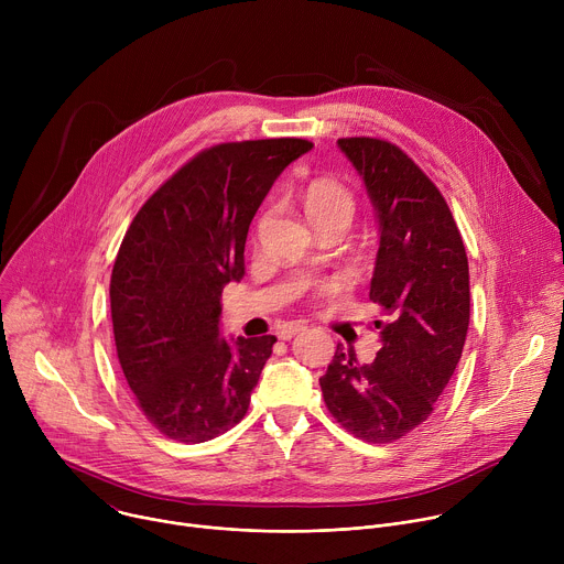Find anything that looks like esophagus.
<instances>
[{
	"label": "esophagus",
	"instance_id": "obj_1",
	"mask_svg": "<svg viewBox=\"0 0 564 564\" xmlns=\"http://www.w3.org/2000/svg\"><path fill=\"white\" fill-rule=\"evenodd\" d=\"M305 330V326L303 324H288V326H283L281 330H279V339H283V341H290L292 337H296L299 333H303Z\"/></svg>",
	"mask_w": 564,
	"mask_h": 564
}]
</instances>
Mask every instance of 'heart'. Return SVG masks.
Instances as JSON below:
<instances>
[{
    "mask_svg": "<svg viewBox=\"0 0 564 564\" xmlns=\"http://www.w3.org/2000/svg\"><path fill=\"white\" fill-rule=\"evenodd\" d=\"M305 212L310 218L318 216H344L350 220L352 216V196L346 187L335 181H314L303 196Z\"/></svg>",
    "mask_w": 564,
    "mask_h": 564,
    "instance_id": "heart-1",
    "label": "heart"
}]
</instances>
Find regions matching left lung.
Returning <instances> with one entry per match:
<instances>
[{
	"label": "left lung",
	"instance_id": "8db88e82",
	"mask_svg": "<svg viewBox=\"0 0 564 564\" xmlns=\"http://www.w3.org/2000/svg\"><path fill=\"white\" fill-rule=\"evenodd\" d=\"M337 147L375 209L370 301L390 318L375 321V361L357 364L337 346L318 383L346 431L388 444L431 417L457 368L470 318L468 259L444 196L404 151L377 138H341Z\"/></svg>",
	"mask_w": 564,
	"mask_h": 564
}]
</instances>
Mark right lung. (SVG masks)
Returning a JSON list of instances; mask_svg holds the SVG:
<instances>
[{
  "label": "right lung",
  "mask_w": 564,
  "mask_h": 564,
  "mask_svg": "<svg viewBox=\"0 0 564 564\" xmlns=\"http://www.w3.org/2000/svg\"><path fill=\"white\" fill-rule=\"evenodd\" d=\"M312 142L272 138L198 153L135 214L111 274L116 350L144 417L200 444L246 417L274 335L223 337L220 294L246 276L250 223Z\"/></svg>",
  "instance_id": "obj_1"
}]
</instances>
